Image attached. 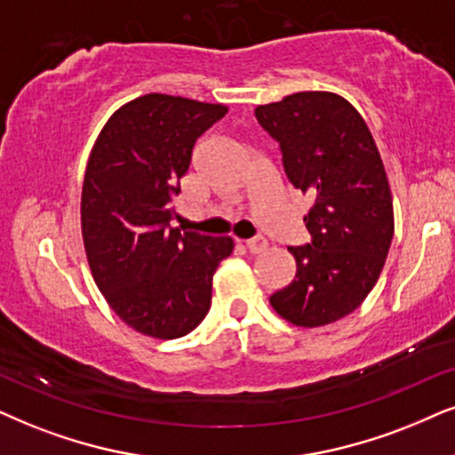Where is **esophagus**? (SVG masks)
<instances>
[{
    "label": "esophagus",
    "mask_w": 455,
    "mask_h": 455,
    "mask_svg": "<svg viewBox=\"0 0 455 455\" xmlns=\"http://www.w3.org/2000/svg\"><path fill=\"white\" fill-rule=\"evenodd\" d=\"M267 245H268V241L264 237H251L245 241V247L251 251V254H260V251L267 250Z\"/></svg>",
    "instance_id": "esophagus-1"
}]
</instances>
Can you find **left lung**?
<instances>
[{
    "label": "left lung",
    "instance_id": "obj_1",
    "mask_svg": "<svg viewBox=\"0 0 455 455\" xmlns=\"http://www.w3.org/2000/svg\"><path fill=\"white\" fill-rule=\"evenodd\" d=\"M256 119L279 145L291 187L315 199L304 216L310 241L287 247L296 277L270 304L294 325L333 323L365 300L393 241L380 153L363 117L331 92H298L260 105Z\"/></svg>",
    "mask_w": 455,
    "mask_h": 455
}]
</instances>
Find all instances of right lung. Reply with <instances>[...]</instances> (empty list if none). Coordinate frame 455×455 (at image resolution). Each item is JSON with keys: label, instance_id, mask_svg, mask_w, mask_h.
<instances>
[{"label": "right lung", "instance_id": "right-lung-1", "mask_svg": "<svg viewBox=\"0 0 455 455\" xmlns=\"http://www.w3.org/2000/svg\"><path fill=\"white\" fill-rule=\"evenodd\" d=\"M227 107L147 94L113 113L92 148L82 235L96 285L117 317L161 340L193 331L233 239L172 228L197 138Z\"/></svg>", "mask_w": 455, "mask_h": 455}]
</instances>
